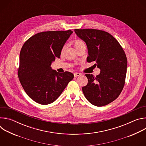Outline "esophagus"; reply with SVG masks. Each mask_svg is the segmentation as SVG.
I'll use <instances>...</instances> for the list:
<instances>
[{
  "instance_id": "obj_1",
  "label": "esophagus",
  "mask_w": 146,
  "mask_h": 146,
  "mask_svg": "<svg viewBox=\"0 0 146 146\" xmlns=\"http://www.w3.org/2000/svg\"><path fill=\"white\" fill-rule=\"evenodd\" d=\"M81 73H74V77H77V76H81Z\"/></svg>"
}]
</instances>
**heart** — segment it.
Segmentation results:
<instances>
[{
  "label": "heart",
  "mask_w": 146,
  "mask_h": 146,
  "mask_svg": "<svg viewBox=\"0 0 146 146\" xmlns=\"http://www.w3.org/2000/svg\"><path fill=\"white\" fill-rule=\"evenodd\" d=\"M84 41H83L81 40H80V39H75L73 41V44H74V46L75 48L77 47L78 46H80L82 44H84Z\"/></svg>",
  "instance_id": "b5f03b06"
}]
</instances>
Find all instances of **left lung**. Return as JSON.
<instances>
[{
    "label": "left lung",
    "mask_w": 146,
    "mask_h": 146,
    "mask_svg": "<svg viewBox=\"0 0 146 146\" xmlns=\"http://www.w3.org/2000/svg\"><path fill=\"white\" fill-rule=\"evenodd\" d=\"M76 35L87 44L88 62H95L99 75L86 74L88 84L82 90L92 105L103 106L115 100L125 81L127 59L118 41L107 32L94 29H75Z\"/></svg>",
    "instance_id": "left-lung-1"
}]
</instances>
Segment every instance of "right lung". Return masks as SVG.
Instances as JSON below:
<instances>
[{"mask_svg":"<svg viewBox=\"0 0 146 146\" xmlns=\"http://www.w3.org/2000/svg\"><path fill=\"white\" fill-rule=\"evenodd\" d=\"M72 33L71 30L40 32L28 38L21 50L19 81L27 94L41 105L54 102L74 77L69 72L61 73L51 67Z\"/></svg>","mask_w":146,"mask_h":146,"instance_id":"add662e5","label":"right lung"}]
</instances>
